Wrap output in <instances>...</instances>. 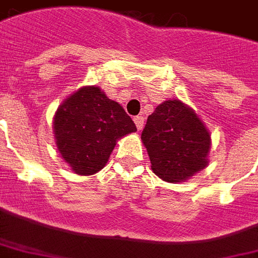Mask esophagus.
<instances>
[{
    "label": "esophagus",
    "mask_w": 258,
    "mask_h": 258,
    "mask_svg": "<svg viewBox=\"0 0 258 258\" xmlns=\"http://www.w3.org/2000/svg\"><path fill=\"white\" fill-rule=\"evenodd\" d=\"M134 123H135L138 130H142L143 124H145V117H143V116H135V117H134Z\"/></svg>",
    "instance_id": "esophagus-1"
}]
</instances>
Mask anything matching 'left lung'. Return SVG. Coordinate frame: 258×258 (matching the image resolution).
<instances>
[{"label":"left lung","instance_id":"left-lung-1","mask_svg":"<svg viewBox=\"0 0 258 258\" xmlns=\"http://www.w3.org/2000/svg\"><path fill=\"white\" fill-rule=\"evenodd\" d=\"M141 138L153 172L162 180L181 182L207 166L211 137L198 115L178 100L155 108Z\"/></svg>","mask_w":258,"mask_h":258}]
</instances>
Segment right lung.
Segmentation results:
<instances>
[{
    "mask_svg": "<svg viewBox=\"0 0 258 258\" xmlns=\"http://www.w3.org/2000/svg\"><path fill=\"white\" fill-rule=\"evenodd\" d=\"M137 127L120 104L97 86L77 90L58 108L54 117L56 147L77 174L88 176L103 169L116 141Z\"/></svg>",
    "mask_w": 258,
    "mask_h": 258,
    "instance_id": "1",
    "label": "right lung"
}]
</instances>
